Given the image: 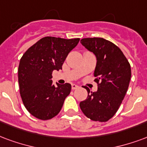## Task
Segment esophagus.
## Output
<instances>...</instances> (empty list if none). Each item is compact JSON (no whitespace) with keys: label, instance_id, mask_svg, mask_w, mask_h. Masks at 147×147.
<instances>
[{"label":"esophagus","instance_id":"esophagus-1","mask_svg":"<svg viewBox=\"0 0 147 147\" xmlns=\"http://www.w3.org/2000/svg\"><path fill=\"white\" fill-rule=\"evenodd\" d=\"M78 88H79V86H78V85L71 84V89H72V90H76Z\"/></svg>","mask_w":147,"mask_h":147}]
</instances>
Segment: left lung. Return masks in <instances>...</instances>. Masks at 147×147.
<instances>
[{
    "label": "left lung",
    "mask_w": 147,
    "mask_h": 147,
    "mask_svg": "<svg viewBox=\"0 0 147 147\" xmlns=\"http://www.w3.org/2000/svg\"><path fill=\"white\" fill-rule=\"evenodd\" d=\"M81 43L96 57L94 71L98 90L81 101L80 108L90 120L104 122L118 111L129 88L131 67L120 48L104 38H84Z\"/></svg>",
    "instance_id": "left-lung-1"
}]
</instances>
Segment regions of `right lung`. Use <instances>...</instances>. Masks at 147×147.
I'll list each match as a JSON object with an SVG mask.
<instances>
[{"label": "right lung", "mask_w": 147, "mask_h": 147, "mask_svg": "<svg viewBox=\"0 0 147 147\" xmlns=\"http://www.w3.org/2000/svg\"><path fill=\"white\" fill-rule=\"evenodd\" d=\"M79 40L46 36L30 47L21 57L18 70L20 95L27 111L38 119L55 117L70 93L69 83L57 86L52 84V72L62 69L65 58Z\"/></svg>", "instance_id": "obj_1"}]
</instances>
